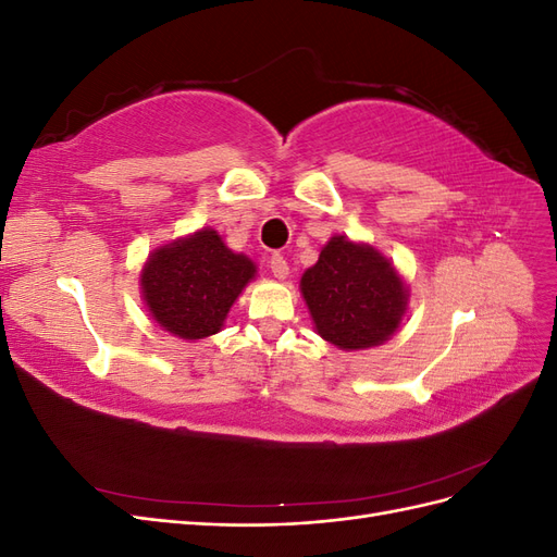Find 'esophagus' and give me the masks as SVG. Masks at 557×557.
I'll use <instances>...</instances> for the list:
<instances>
[{"label": "esophagus", "instance_id": "1", "mask_svg": "<svg viewBox=\"0 0 557 557\" xmlns=\"http://www.w3.org/2000/svg\"><path fill=\"white\" fill-rule=\"evenodd\" d=\"M269 269H272V274L276 278H285L288 276V260H285L281 252H274V256L269 258Z\"/></svg>", "mask_w": 557, "mask_h": 557}]
</instances>
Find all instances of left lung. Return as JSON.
<instances>
[{
  "label": "left lung",
  "instance_id": "1",
  "mask_svg": "<svg viewBox=\"0 0 557 557\" xmlns=\"http://www.w3.org/2000/svg\"><path fill=\"white\" fill-rule=\"evenodd\" d=\"M301 295L325 342L344 350L391 339L407 309L395 267L372 246L332 237L301 276Z\"/></svg>",
  "mask_w": 557,
  "mask_h": 557
}]
</instances>
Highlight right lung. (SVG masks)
I'll return each instance as SVG.
<instances>
[{"label":"right lung","instance_id":"obj_1","mask_svg":"<svg viewBox=\"0 0 557 557\" xmlns=\"http://www.w3.org/2000/svg\"><path fill=\"white\" fill-rule=\"evenodd\" d=\"M256 276V264L232 252L215 230H199L148 258L141 288L148 311L181 339H205Z\"/></svg>","mask_w":557,"mask_h":557}]
</instances>
